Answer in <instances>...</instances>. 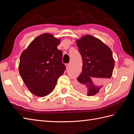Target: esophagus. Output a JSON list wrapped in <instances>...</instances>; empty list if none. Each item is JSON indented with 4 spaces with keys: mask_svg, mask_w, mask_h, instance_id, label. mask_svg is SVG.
<instances>
[{
    "mask_svg": "<svg viewBox=\"0 0 134 134\" xmlns=\"http://www.w3.org/2000/svg\"><path fill=\"white\" fill-rule=\"evenodd\" d=\"M65 66H66L67 69H69V68L70 67V63H66V64H65Z\"/></svg>",
    "mask_w": 134,
    "mask_h": 134,
    "instance_id": "esophagus-1",
    "label": "esophagus"
}]
</instances>
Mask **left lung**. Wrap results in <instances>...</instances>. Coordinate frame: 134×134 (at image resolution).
Returning <instances> with one entry per match:
<instances>
[{"mask_svg": "<svg viewBox=\"0 0 134 134\" xmlns=\"http://www.w3.org/2000/svg\"><path fill=\"white\" fill-rule=\"evenodd\" d=\"M82 59V72L76 78L75 87L89 96L106 86L115 66L112 51L101 40L86 35L76 41Z\"/></svg>", "mask_w": 134, "mask_h": 134, "instance_id": "obj_1", "label": "left lung"}]
</instances>
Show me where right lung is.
Listing matches in <instances>:
<instances>
[{
  "label": "right lung",
  "instance_id": "add662e5",
  "mask_svg": "<svg viewBox=\"0 0 134 134\" xmlns=\"http://www.w3.org/2000/svg\"><path fill=\"white\" fill-rule=\"evenodd\" d=\"M59 39L49 33L34 39L20 56L19 72L30 92L38 97L49 94L66 69L63 53L57 47Z\"/></svg>",
  "mask_w": 134,
  "mask_h": 134
}]
</instances>
